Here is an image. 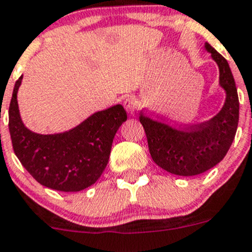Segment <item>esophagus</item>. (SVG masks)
Segmentation results:
<instances>
[{
    "instance_id": "esophagus-1",
    "label": "esophagus",
    "mask_w": 252,
    "mask_h": 252,
    "mask_svg": "<svg viewBox=\"0 0 252 252\" xmlns=\"http://www.w3.org/2000/svg\"><path fill=\"white\" fill-rule=\"evenodd\" d=\"M124 107L128 113H133L134 110H136L137 108V99L134 95H127L125 98V100H124Z\"/></svg>"
}]
</instances>
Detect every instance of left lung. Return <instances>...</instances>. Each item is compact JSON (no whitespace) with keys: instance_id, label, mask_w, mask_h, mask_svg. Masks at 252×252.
I'll return each instance as SVG.
<instances>
[{"instance_id":"8db88e82","label":"left lung","mask_w":252,"mask_h":252,"mask_svg":"<svg viewBox=\"0 0 252 252\" xmlns=\"http://www.w3.org/2000/svg\"><path fill=\"white\" fill-rule=\"evenodd\" d=\"M205 48L220 68V85L227 97L219 114L209 121L188 127H172L141 114L152 159L178 176H195L216 166L225 157L237 133L239 98L228 62L209 43Z\"/></svg>"}]
</instances>
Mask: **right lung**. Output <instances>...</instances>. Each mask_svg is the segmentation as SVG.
I'll return each mask as SVG.
<instances>
[{"mask_svg": "<svg viewBox=\"0 0 252 252\" xmlns=\"http://www.w3.org/2000/svg\"><path fill=\"white\" fill-rule=\"evenodd\" d=\"M15 82L9 104V133L13 150L28 172L42 186L61 191H80L92 186L107 167L114 136L127 120L123 105L94 113L64 133L38 134L19 115Z\"/></svg>", "mask_w": 252, "mask_h": 252, "instance_id": "obj_1", "label": "right lung"}]
</instances>
